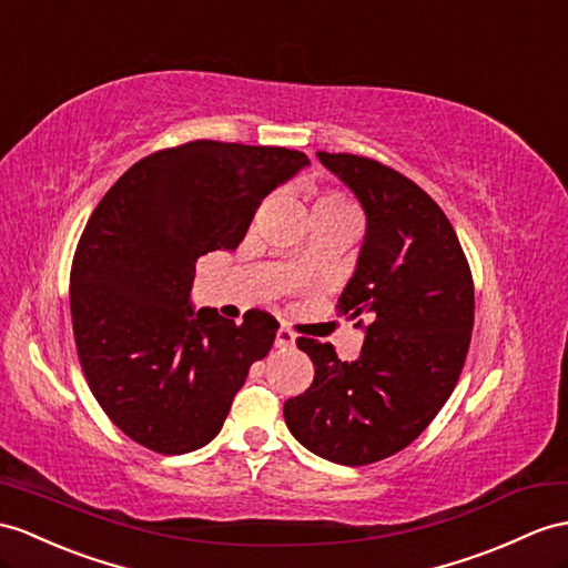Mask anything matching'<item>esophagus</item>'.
I'll use <instances>...</instances> for the list:
<instances>
[{
  "instance_id": "esophagus-1",
  "label": "esophagus",
  "mask_w": 568,
  "mask_h": 568,
  "mask_svg": "<svg viewBox=\"0 0 568 568\" xmlns=\"http://www.w3.org/2000/svg\"><path fill=\"white\" fill-rule=\"evenodd\" d=\"M274 344L280 349H288V347H294L296 344V335L288 327H280L276 329V339H274Z\"/></svg>"
}]
</instances>
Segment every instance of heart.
Returning a JSON list of instances; mask_svg holds the SVG:
<instances>
[{
  "mask_svg": "<svg viewBox=\"0 0 568 568\" xmlns=\"http://www.w3.org/2000/svg\"><path fill=\"white\" fill-rule=\"evenodd\" d=\"M317 204H329V206H339V210H349V212H354V210H352V204H349V202H344V200H342V197H337V195L321 197V200H317Z\"/></svg>",
  "mask_w": 568,
  "mask_h": 568,
  "instance_id": "heart-1",
  "label": "heart"
}]
</instances>
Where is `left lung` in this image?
<instances>
[{
  "label": "left lung",
  "mask_w": 568,
  "mask_h": 568,
  "mask_svg": "<svg viewBox=\"0 0 568 568\" xmlns=\"http://www.w3.org/2000/svg\"><path fill=\"white\" fill-rule=\"evenodd\" d=\"M366 214L356 270L337 308L364 329L342 362L332 344L298 337L311 388L286 399L301 446L337 465H368L407 448L460 378L475 323V286L444 210L409 178L373 159L317 151Z\"/></svg>",
  "instance_id": "left-lung-1"
}]
</instances>
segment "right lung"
<instances>
[{"mask_svg": "<svg viewBox=\"0 0 568 568\" xmlns=\"http://www.w3.org/2000/svg\"><path fill=\"white\" fill-rule=\"evenodd\" d=\"M308 163L284 146L197 140L136 161L93 210L69 276L74 342L93 397L140 446L210 444L272 349L270 313L236 325L192 308L195 262L236 251L260 202Z\"/></svg>", "mask_w": 568, "mask_h": 568, "instance_id": "right-lung-1", "label": "right lung"}]
</instances>
